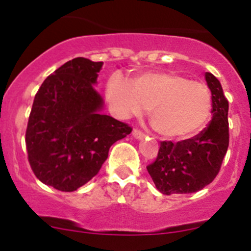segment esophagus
<instances>
[{
	"mask_svg": "<svg viewBox=\"0 0 251 251\" xmlns=\"http://www.w3.org/2000/svg\"><path fill=\"white\" fill-rule=\"evenodd\" d=\"M132 134H133V137H134V138H136V139H143L146 137L145 133L141 132V130H139V129H133Z\"/></svg>",
	"mask_w": 251,
	"mask_h": 251,
	"instance_id": "34e87169",
	"label": "esophagus"
}]
</instances>
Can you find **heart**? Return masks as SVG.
<instances>
[{
    "label": "heart",
    "instance_id": "1",
    "mask_svg": "<svg viewBox=\"0 0 251 251\" xmlns=\"http://www.w3.org/2000/svg\"><path fill=\"white\" fill-rule=\"evenodd\" d=\"M110 108L119 118L151 109L153 128L166 138H186L201 129L212 109L207 86L175 73H146L130 84L113 74L106 83Z\"/></svg>",
    "mask_w": 251,
    "mask_h": 251
}]
</instances>
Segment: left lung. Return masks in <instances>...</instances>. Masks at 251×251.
Segmentation results:
<instances>
[{
  "mask_svg": "<svg viewBox=\"0 0 251 251\" xmlns=\"http://www.w3.org/2000/svg\"><path fill=\"white\" fill-rule=\"evenodd\" d=\"M205 79L212 99V118L207 127L185 141L161 142L156 161L147 166L157 190L163 195L192 194L211 183L229 147V101L211 73H206Z\"/></svg>",
  "mask_w": 251,
  "mask_h": 251,
  "instance_id": "left-lung-1",
  "label": "left lung"
}]
</instances>
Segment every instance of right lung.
Segmentation results:
<instances>
[{
    "instance_id": "right-lung-1",
    "label": "right lung",
    "mask_w": 251,
    "mask_h": 251,
    "mask_svg": "<svg viewBox=\"0 0 251 251\" xmlns=\"http://www.w3.org/2000/svg\"><path fill=\"white\" fill-rule=\"evenodd\" d=\"M103 63L75 57L45 79L36 93L26 129L35 176L72 192L98 175L112 145L132 128L103 113L95 90Z\"/></svg>"
}]
</instances>
